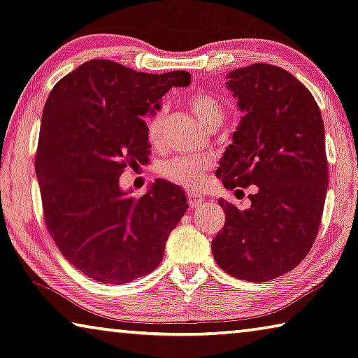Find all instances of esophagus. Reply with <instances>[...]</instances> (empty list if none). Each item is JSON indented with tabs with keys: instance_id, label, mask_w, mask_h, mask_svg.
Wrapping results in <instances>:
<instances>
[{
	"instance_id": "1",
	"label": "esophagus",
	"mask_w": 358,
	"mask_h": 358,
	"mask_svg": "<svg viewBox=\"0 0 358 358\" xmlns=\"http://www.w3.org/2000/svg\"><path fill=\"white\" fill-rule=\"evenodd\" d=\"M188 202H189L191 207L201 206V203L203 202V196L202 194H197V192H194V191H189L188 192Z\"/></svg>"
}]
</instances>
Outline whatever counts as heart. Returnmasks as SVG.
Listing matches in <instances>:
<instances>
[{
    "instance_id": "b5f03b06",
    "label": "heart",
    "mask_w": 358,
    "mask_h": 358,
    "mask_svg": "<svg viewBox=\"0 0 358 358\" xmlns=\"http://www.w3.org/2000/svg\"><path fill=\"white\" fill-rule=\"evenodd\" d=\"M188 105L203 127L213 130L223 122L224 106L212 94L196 92L189 99ZM164 124H166L164 108L152 111V115L146 119V138L151 146L162 145ZM212 164L213 161L208 156H175L159 164L157 172L161 173V177L183 188H197Z\"/></svg>"
}]
</instances>
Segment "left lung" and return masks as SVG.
Instances as JSON below:
<instances>
[{
  "label": "left lung",
  "instance_id": "obj_1",
  "mask_svg": "<svg viewBox=\"0 0 358 358\" xmlns=\"http://www.w3.org/2000/svg\"><path fill=\"white\" fill-rule=\"evenodd\" d=\"M226 86L243 116L217 177L226 189L258 191L247 210L218 201L226 221L212 252L232 277L266 282L296 268L315 241L328 186L325 127L312 94L283 68H237Z\"/></svg>",
  "mask_w": 358,
  "mask_h": 358
}]
</instances>
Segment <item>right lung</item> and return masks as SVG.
<instances>
[{
  "label": "right lung",
  "mask_w": 358,
  "mask_h": 358,
  "mask_svg": "<svg viewBox=\"0 0 358 358\" xmlns=\"http://www.w3.org/2000/svg\"><path fill=\"white\" fill-rule=\"evenodd\" d=\"M189 83L188 71L150 75L95 59L50 90L35 161L44 221L62 255L90 279L121 285L150 274L188 210L170 181L156 180L135 199L119 177L148 162L145 116Z\"/></svg>",
  "instance_id": "right-lung-1"
}]
</instances>
